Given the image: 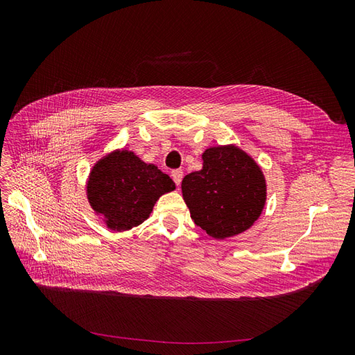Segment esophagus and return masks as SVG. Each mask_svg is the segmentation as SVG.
Returning a JSON list of instances; mask_svg holds the SVG:
<instances>
[{
  "mask_svg": "<svg viewBox=\"0 0 355 355\" xmlns=\"http://www.w3.org/2000/svg\"><path fill=\"white\" fill-rule=\"evenodd\" d=\"M171 178H173L175 184L179 187L180 182H182V178H184V171H182V170H173V171H171Z\"/></svg>",
  "mask_w": 355,
  "mask_h": 355,
  "instance_id": "1",
  "label": "esophagus"
}]
</instances>
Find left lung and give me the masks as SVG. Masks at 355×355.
Listing matches in <instances>:
<instances>
[{
  "instance_id": "obj_1",
  "label": "left lung",
  "mask_w": 355,
  "mask_h": 355,
  "mask_svg": "<svg viewBox=\"0 0 355 355\" xmlns=\"http://www.w3.org/2000/svg\"><path fill=\"white\" fill-rule=\"evenodd\" d=\"M201 158L202 168L182 180L192 220L218 240L247 231L266 202L262 168L235 145L207 148Z\"/></svg>"
}]
</instances>
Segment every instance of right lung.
<instances>
[{
	"instance_id": "add662e5",
	"label": "right lung",
	"mask_w": 355,
	"mask_h": 355,
	"mask_svg": "<svg viewBox=\"0 0 355 355\" xmlns=\"http://www.w3.org/2000/svg\"><path fill=\"white\" fill-rule=\"evenodd\" d=\"M175 189L168 175L127 149H115L96 161L85 185L92 209L116 232L145 222L158 198Z\"/></svg>"
}]
</instances>
